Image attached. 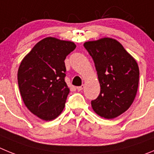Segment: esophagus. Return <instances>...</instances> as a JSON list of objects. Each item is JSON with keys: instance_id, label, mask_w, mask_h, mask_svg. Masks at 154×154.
Instances as JSON below:
<instances>
[{"instance_id": "obj_1", "label": "esophagus", "mask_w": 154, "mask_h": 154, "mask_svg": "<svg viewBox=\"0 0 154 154\" xmlns=\"http://www.w3.org/2000/svg\"><path fill=\"white\" fill-rule=\"evenodd\" d=\"M84 88V84H82L81 86H79V87H77V90L78 91H82L83 89Z\"/></svg>"}]
</instances>
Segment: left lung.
I'll use <instances>...</instances> for the list:
<instances>
[{
	"label": "left lung",
	"instance_id": "left-lung-1",
	"mask_svg": "<svg viewBox=\"0 0 154 154\" xmlns=\"http://www.w3.org/2000/svg\"><path fill=\"white\" fill-rule=\"evenodd\" d=\"M94 60L100 85V93L91 101L100 117H118L132 104L139 83V67L121 44L112 38L84 43Z\"/></svg>",
	"mask_w": 154,
	"mask_h": 154
}]
</instances>
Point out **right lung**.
Wrapping results in <instances>:
<instances>
[{"mask_svg":"<svg viewBox=\"0 0 154 154\" xmlns=\"http://www.w3.org/2000/svg\"><path fill=\"white\" fill-rule=\"evenodd\" d=\"M74 43L47 37L39 41L20 63L17 81L28 110L44 120H51L64 108L70 89L65 82L66 57Z\"/></svg>","mask_w":154,"mask_h":154,"instance_id":"add662e5","label":"right lung"}]
</instances>
